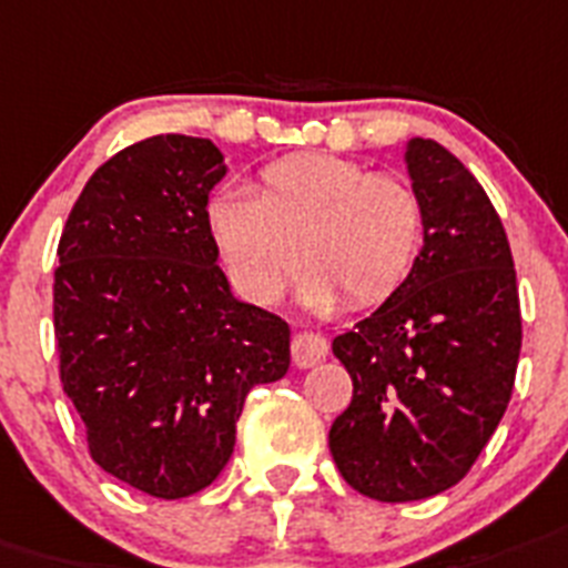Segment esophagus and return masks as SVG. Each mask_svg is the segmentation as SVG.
Segmentation results:
<instances>
[{
  "mask_svg": "<svg viewBox=\"0 0 568 568\" xmlns=\"http://www.w3.org/2000/svg\"><path fill=\"white\" fill-rule=\"evenodd\" d=\"M326 355H328V343L323 335H317V332H297V335H294L292 357L300 369H308V366L321 364Z\"/></svg>",
  "mask_w": 568,
  "mask_h": 568,
  "instance_id": "1",
  "label": "esophagus"
}]
</instances>
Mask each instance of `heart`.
Returning a JSON list of instances; mask_svg holds the SVG:
<instances>
[{"instance_id": "b5f03b06", "label": "heart", "mask_w": 568, "mask_h": 568, "mask_svg": "<svg viewBox=\"0 0 568 568\" xmlns=\"http://www.w3.org/2000/svg\"><path fill=\"white\" fill-rule=\"evenodd\" d=\"M422 227V199L407 179L337 155L276 161L256 193L227 187L211 204L219 254L256 303L283 297L303 256L312 262L306 306L332 308L343 292L355 303L387 297L416 260Z\"/></svg>"}]
</instances>
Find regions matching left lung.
Here are the masks:
<instances>
[{"label":"left lung","mask_w":568,"mask_h":568,"mask_svg":"<svg viewBox=\"0 0 568 568\" xmlns=\"http://www.w3.org/2000/svg\"><path fill=\"white\" fill-rule=\"evenodd\" d=\"M424 227L407 280L332 341L352 404L328 430L346 483L381 503L436 497L468 474L511 402L523 323L511 247L454 152L409 138Z\"/></svg>","instance_id":"8db88e82"}]
</instances>
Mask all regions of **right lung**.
Returning <instances> with one entry per match:
<instances>
[{
  "label": "right lung",
  "instance_id": "add662e5",
  "mask_svg": "<svg viewBox=\"0 0 568 568\" xmlns=\"http://www.w3.org/2000/svg\"><path fill=\"white\" fill-rule=\"evenodd\" d=\"M225 173L207 138L138 141L85 181L57 247L65 395L100 468L159 499L222 474L245 395L292 364L288 323L219 268L207 202Z\"/></svg>",
  "mask_w": 568,
  "mask_h": 568
}]
</instances>
